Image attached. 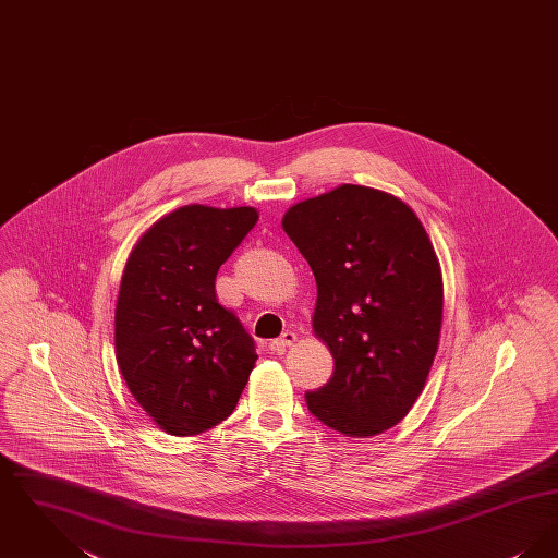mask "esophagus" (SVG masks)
Listing matches in <instances>:
<instances>
[{"label":"esophagus","instance_id":"1","mask_svg":"<svg viewBox=\"0 0 558 558\" xmlns=\"http://www.w3.org/2000/svg\"><path fill=\"white\" fill-rule=\"evenodd\" d=\"M294 343H296V335H294L292 330H287V332H282L280 339H276V341L271 343V351H274V353H284L287 347L294 345Z\"/></svg>","mask_w":558,"mask_h":558}]
</instances>
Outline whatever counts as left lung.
I'll list each match as a JSON object with an SVG mask.
<instances>
[{
  "mask_svg": "<svg viewBox=\"0 0 558 558\" xmlns=\"http://www.w3.org/2000/svg\"><path fill=\"white\" fill-rule=\"evenodd\" d=\"M282 230L316 276L312 328L332 378L305 393L345 437H374L412 410L437 355L444 278L425 226L398 196L343 184L292 205Z\"/></svg>",
  "mask_w": 558,
  "mask_h": 558,
  "instance_id": "obj_1",
  "label": "left lung"
}]
</instances>
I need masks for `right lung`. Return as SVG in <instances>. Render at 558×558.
Masks as SVG:
<instances>
[{
  "instance_id": "obj_1",
  "label": "right lung",
  "mask_w": 558,
  "mask_h": 558,
  "mask_svg": "<svg viewBox=\"0 0 558 558\" xmlns=\"http://www.w3.org/2000/svg\"><path fill=\"white\" fill-rule=\"evenodd\" d=\"M259 211L186 205L162 215L128 257L114 355L133 399L169 435L226 421L255 368L253 339L219 305L215 276Z\"/></svg>"
}]
</instances>
